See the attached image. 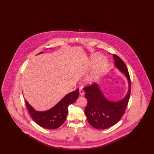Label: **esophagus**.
Listing matches in <instances>:
<instances>
[{
  "label": "esophagus",
  "instance_id": "34e87169",
  "mask_svg": "<svg viewBox=\"0 0 154 154\" xmlns=\"http://www.w3.org/2000/svg\"><path fill=\"white\" fill-rule=\"evenodd\" d=\"M79 92H80V95L81 96L84 95V91L82 88H80L79 89Z\"/></svg>",
  "mask_w": 154,
  "mask_h": 154
}]
</instances>
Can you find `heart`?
I'll list each match as a JSON object with an SVG mask.
<instances>
[{"instance_id": "heart-1", "label": "heart", "mask_w": 154, "mask_h": 154, "mask_svg": "<svg viewBox=\"0 0 154 154\" xmlns=\"http://www.w3.org/2000/svg\"><path fill=\"white\" fill-rule=\"evenodd\" d=\"M102 54L97 53L93 55L91 60L89 62L91 66L96 64L94 70L88 75L86 81L88 84H92L97 80L100 75L105 73L109 66V62L106 58H103Z\"/></svg>"}]
</instances>
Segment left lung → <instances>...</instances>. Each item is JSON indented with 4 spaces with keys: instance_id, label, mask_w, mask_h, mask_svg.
<instances>
[{
    "instance_id": "8db88e82",
    "label": "left lung",
    "mask_w": 154,
    "mask_h": 154,
    "mask_svg": "<svg viewBox=\"0 0 154 154\" xmlns=\"http://www.w3.org/2000/svg\"><path fill=\"white\" fill-rule=\"evenodd\" d=\"M113 57L115 66L128 79L129 89L124 98L112 102L106 98L96 84L84 88L88 100L85 113L89 124L97 129H106L117 123L125 113L131 95V82L128 70L119 57L113 54Z\"/></svg>"
}]
</instances>
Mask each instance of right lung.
<instances>
[{
    "mask_svg": "<svg viewBox=\"0 0 154 154\" xmlns=\"http://www.w3.org/2000/svg\"><path fill=\"white\" fill-rule=\"evenodd\" d=\"M79 91V89H77L67 94L51 109L44 111H36L26 100L25 103L31 117L37 124L45 129H55L65 121L68 112V106L78 99Z\"/></svg>",
    "mask_w": 154,
    "mask_h": 154,
    "instance_id": "1",
    "label": "right lung"
}]
</instances>
